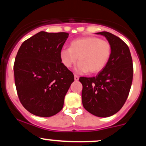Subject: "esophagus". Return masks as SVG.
I'll use <instances>...</instances> for the list:
<instances>
[{
    "label": "esophagus",
    "instance_id": "34e87169",
    "mask_svg": "<svg viewBox=\"0 0 146 146\" xmlns=\"http://www.w3.org/2000/svg\"><path fill=\"white\" fill-rule=\"evenodd\" d=\"M74 80H75V81H78V80H79V76H78V75H74Z\"/></svg>",
    "mask_w": 146,
    "mask_h": 146
}]
</instances>
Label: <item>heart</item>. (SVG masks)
<instances>
[{"mask_svg": "<svg viewBox=\"0 0 146 146\" xmlns=\"http://www.w3.org/2000/svg\"><path fill=\"white\" fill-rule=\"evenodd\" d=\"M110 55V43L94 36L74 40L70 48H62L60 53L62 62L66 68L71 67L79 59L75 68L78 73H86L88 71L92 73L100 72L108 63Z\"/></svg>", "mask_w": 146, "mask_h": 146, "instance_id": "1", "label": "heart"}]
</instances>
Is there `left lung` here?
Returning <instances> with one entry per match:
<instances>
[{
    "label": "left lung",
    "mask_w": 146,
    "mask_h": 146,
    "mask_svg": "<svg viewBox=\"0 0 146 146\" xmlns=\"http://www.w3.org/2000/svg\"><path fill=\"white\" fill-rule=\"evenodd\" d=\"M104 36L111 45L108 63L96 77H81L84 108L92 115L108 117L117 113L128 98L131 88L133 66L128 45L119 37L107 31Z\"/></svg>",
    "instance_id": "obj_1"
}]
</instances>
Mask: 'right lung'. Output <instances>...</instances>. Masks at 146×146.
<instances>
[{
  "mask_svg": "<svg viewBox=\"0 0 146 146\" xmlns=\"http://www.w3.org/2000/svg\"><path fill=\"white\" fill-rule=\"evenodd\" d=\"M68 35L40 31L23 42L18 50L14 65L15 84L21 104L33 115L48 117L62 109L74 81L60 56Z\"/></svg>",
  "mask_w": 146,
  "mask_h": 146,
  "instance_id": "right-lung-1",
  "label": "right lung"
}]
</instances>
